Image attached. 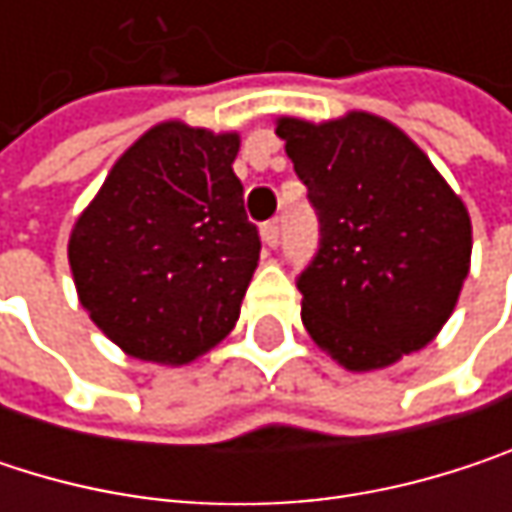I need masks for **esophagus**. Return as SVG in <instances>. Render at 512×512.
Segmentation results:
<instances>
[{"label": "esophagus", "instance_id": "esophagus-1", "mask_svg": "<svg viewBox=\"0 0 512 512\" xmlns=\"http://www.w3.org/2000/svg\"><path fill=\"white\" fill-rule=\"evenodd\" d=\"M260 237H263V246L266 249H275L278 246V222H266L260 228Z\"/></svg>", "mask_w": 512, "mask_h": 512}]
</instances>
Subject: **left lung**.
<instances>
[{
  "label": "left lung",
  "mask_w": 512,
  "mask_h": 512,
  "mask_svg": "<svg viewBox=\"0 0 512 512\" xmlns=\"http://www.w3.org/2000/svg\"><path fill=\"white\" fill-rule=\"evenodd\" d=\"M275 133L320 219V249L296 281L314 344L356 373L427 347L471 263L460 195L379 115L278 118Z\"/></svg>",
  "instance_id": "left-lung-1"
}]
</instances>
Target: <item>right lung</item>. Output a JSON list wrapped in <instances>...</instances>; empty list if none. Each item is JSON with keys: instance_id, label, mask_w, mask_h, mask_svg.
<instances>
[{"instance_id": "1", "label": "right lung", "mask_w": 512, "mask_h": 512, "mask_svg": "<svg viewBox=\"0 0 512 512\" xmlns=\"http://www.w3.org/2000/svg\"><path fill=\"white\" fill-rule=\"evenodd\" d=\"M237 151V133L156 124L76 219L79 302L127 356L189 364L234 329L260 257Z\"/></svg>"}]
</instances>
